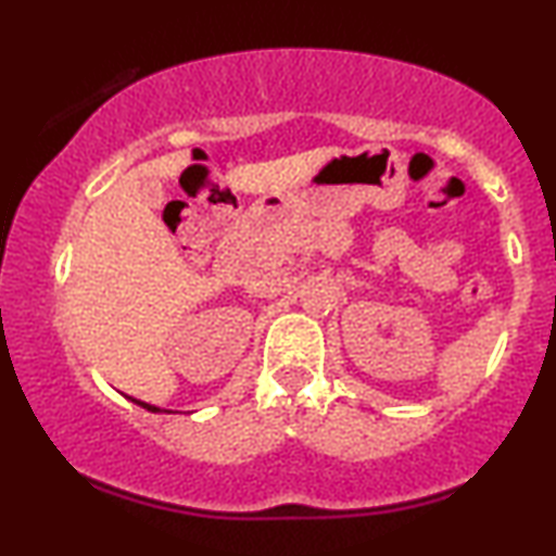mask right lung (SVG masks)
<instances>
[{"label":"right lung","mask_w":556,"mask_h":556,"mask_svg":"<svg viewBox=\"0 0 556 556\" xmlns=\"http://www.w3.org/2000/svg\"><path fill=\"white\" fill-rule=\"evenodd\" d=\"M130 401L136 403V405H140V408L151 410V413H161V408H155V405H148V403H143V401H136V397H130ZM163 413H170V410H163Z\"/></svg>","instance_id":"1"}]
</instances>
